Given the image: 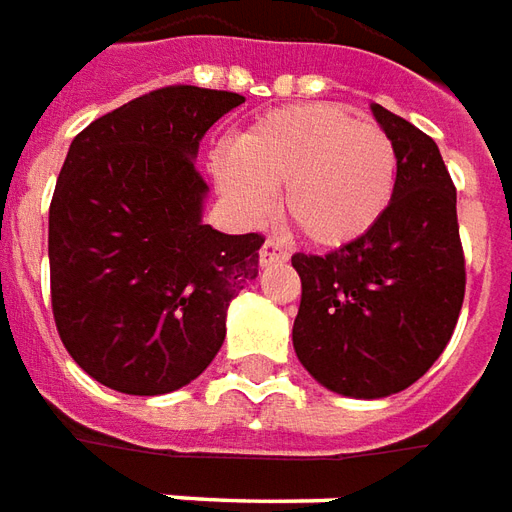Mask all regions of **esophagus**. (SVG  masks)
Here are the masks:
<instances>
[{
    "label": "esophagus",
    "mask_w": 512,
    "mask_h": 512,
    "mask_svg": "<svg viewBox=\"0 0 512 512\" xmlns=\"http://www.w3.org/2000/svg\"><path fill=\"white\" fill-rule=\"evenodd\" d=\"M286 259H289V250H286L278 239L273 237L264 239L262 250H259V262H262V267H267V264L286 262Z\"/></svg>",
    "instance_id": "34e87169"
}]
</instances>
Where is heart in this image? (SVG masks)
Masks as SVG:
<instances>
[{
	"instance_id": "heart-1",
	"label": "heart",
	"mask_w": 512,
	"mask_h": 512,
	"mask_svg": "<svg viewBox=\"0 0 512 512\" xmlns=\"http://www.w3.org/2000/svg\"><path fill=\"white\" fill-rule=\"evenodd\" d=\"M215 179L239 215L259 220L284 190L300 237L342 248L386 215L397 184V146L378 123L339 104L281 107L253 121L215 157Z\"/></svg>"
}]
</instances>
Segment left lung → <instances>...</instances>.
I'll return each mask as SVG.
<instances>
[{
	"label": "left lung",
	"mask_w": 512,
	"mask_h": 512,
	"mask_svg": "<svg viewBox=\"0 0 512 512\" xmlns=\"http://www.w3.org/2000/svg\"><path fill=\"white\" fill-rule=\"evenodd\" d=\"M397 146V184L378 226L325 256L295 253L300 364L344 397H389L422 378L458 325L466 259L458 192L436 140L372 107Z\"/></svg>",
	"instance_id": "left-lung-1"
}]
</instances>
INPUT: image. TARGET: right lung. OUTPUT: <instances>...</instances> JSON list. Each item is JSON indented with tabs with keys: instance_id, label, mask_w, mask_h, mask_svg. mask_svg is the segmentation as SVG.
Returning <instances> with one entry per match:
<instances>
[{
	"instance_id": "right-lung-1",
	"label": "right lung",
	"mask_w": 512,
	"mask_h": 512,
	"mask_svg": "<svg viewBox=\"0 0 512 512\" xmlns=\"http://www.w3.org/2000/svg\"><path fill=\"white\" fill-rule=\"evenodd\" d=\"M239 93L168 85L76 134L49 206L52 314L65 350L104 386L168 394L226 339L228 303L259 275L262 234L201 220L195 154Z\"/></svg>"
}]
</instances>
